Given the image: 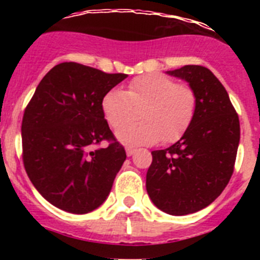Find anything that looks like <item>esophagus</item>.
I'll return each instance as SVG.
<instances>
[{"instance_id": "34e87169", "label": "esophagus", "mask_w": 260, "mask_h": 260, "mask_svg": "<svg viewBox=\"0 0 260 260\" xmlns=\"http://www.w3.org/2000/svg\"><path fill=\"white\" fill-rule=\"evenodd\" d=\"M135 152H137L135 148H133V147H126V155L127 156H133Z\"/></svg>"}]
</instances>
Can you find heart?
<instances>
[{"label":"heart","mask_w":260,"mask_h":260,"mask_svg":"<svg viewBox=\"0 0 260 260\" xmlns=\"http://www.w3.org/2000/svg\"><path fill=\"white\" fill-rule=\"evenodd\" d=\"M105 118L113 127H121L141 109L142 121L117 132L119 142L130 146H150L161 139L165 143L180 139L189 128L197 95L191 87L177 84L173 78L158 73L133 79L127 89L108 91L102 102Z\"/></svg>","instance_id":"b5f03b06"}]
</instances>
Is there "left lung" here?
Returning a JSON list of instances; mask_svg holds the SVG:
<instances>
[{
  "label": "left lung",
  "instance_id": "1",
  "mask_svg": "<svg viewBox=\"0 0 260 260\" xmlns=\"http://www.w3.org/2000/svg\"><path fill=\"white\" fill-rule=\"evenodd\" d=\"M167 74L194 89L197 110L180 141L152 152L146 189L158 210L183 216L210 206L228 185L240 144V119L226 89L207 68L186 65Z\"/></svg>",
  "mask_w": 260,
  "mask_h": 260
}]
</instances>
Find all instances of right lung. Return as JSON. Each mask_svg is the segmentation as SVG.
Masks as SVG:
<instances>
[{
	"mask_svg": "<svg viewBox=\"0 0 260 260\" xmlns=\"http://www.w3.org/2000/svg\"><path fill=\"white\" fill-rule=\"evenodd\" d=\"M126 78L62 62L36 87L22 121L23 162L32 185L59 210L82 215L107 201L126 152L102 102ZM104 139L111 141L107 149L88 151Z\"/></svg>",
	"mask_w": 260,
	"mask_h": 260,
	"instance_id": "obj_1",
	"label": "right lung"
}]
</instances>
